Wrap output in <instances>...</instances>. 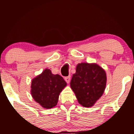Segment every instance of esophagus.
<instances>
[{
	"mask_svg": "<svg viewBox=\"0 0 134 134\" xmlns=\"http://www.w3.org/2000/svg\"><path fill=\"white\" fill-rule=\"evenodd\" d=\"M64 79H65L66 82L69 83V82H70V76H69L65 77H64Z\"/></svg>",
	"mask_w": 134,
	"mask_h": 134,
	"instance_id": "1",
	"label": "esophagus"
}]
</instances>
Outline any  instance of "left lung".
Instances as JSON below:
<instances>
[{"label":"left lung","instance_id":"8db88e82","mask_svg":"<svg viewBox=\"0 0 134 134\" xmlns=\"http://www.w3.org/2000/svg\"><path fill=\"white\" fill-rule=\"evenodd\" d=\"M106 84L104 69L98 64L88 63L77 64L70 83L79 103L88 108L93 107L102 96Z\"/></svg>","mask_w":134,"mask_h":134}]
</instances>
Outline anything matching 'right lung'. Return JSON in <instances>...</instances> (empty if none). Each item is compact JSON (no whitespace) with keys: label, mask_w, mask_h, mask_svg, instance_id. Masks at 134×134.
<instances>
[{"label":"right lung","mask_w":134,"mask_h":134,"mask_svg":"<svg viewBox=\"0 0 134 134\" xmlns=\"http://www.w3.org/2000/svg\"><path fill=\"white\" fill-rule=\"evenodd\" d=\"M66 86L67 83L62 77L53 74L50 69H46L32 79L31 94L43 108L50 109L57 105L60 93Z\"/></svg>","instance_id":"right-lung-1"}]
</instances>
